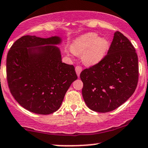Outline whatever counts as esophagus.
<instances>
[{
	"label": "esophagus",
	"mask_w": 148,
	"mask_h": 148,
	"mask_svg": "<svg viewBox=\"0 0 148 148\" xmlns=\"http://www.w3.org/2000/svg\"><path fill=\"white\" fill-rule=\"evenodd\" d=\"M75 70H76V74H77V76L79 77L80 74H81V71H82V67H81V66H76L75 67Z\"/></svg>",
	"instance_id": "1"
}]
</instances>
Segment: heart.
Wrapping results in <instances>:
<instances>
[{
	"instance_id": "heart-1",
	"label": "heart",
	"mask_w": 148,
	"mask_h": 148,
	"mask_svg": "<svg viewBox=\"0 0 148 148\" xmlns=\"http://www.w3.org/2000/svg\"><path fill=\"white\" fill-rule=\"evenodd\" d=\"M109 44L103 37H97L95 33H88L76 40L72 46L74 53H82L86 64L92 65L99 62L106 55Z\"/></svg>"
}]
</instances>
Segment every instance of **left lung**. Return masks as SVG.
Returning <instances> with one entry per match:
<instances>
[{
	"label": "left lung",
	"mask_w": 148,
	"mask_h": 148,
	"mask_svg": "<svg viewBox=\"0 0 148 148\" xmlns=\"http://www.w3.org/2000/svg\"><path fill=\"white\" fill-rule=\"evenodd\" d=\"M80 78L88 108L99 113L118 108L133 95L138 84V56L134 46L123 33L115 32L106 55L83 70Z\"/></svg>",
	"instance_id": "left-lung-1"
}]
</instances>
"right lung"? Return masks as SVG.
<instances>
[{
	"label": "right lung",
	"mask_w": 148,
	"mask_h": 148,
	"mask_svg": "<svg viewBox=\"0 0 148 148\" xmlns=\"http://www.w3.org/2000/svg\"><path fill=\"white\" fill-rule=\"evenodd\" d=\"M60 42L56 36L25 35L8 53L6 72L10 92L28 111L41 115L56 111L69 86L77 79L74 65L62 62L60 49L53 46Z\"/></svg>",
	"instance_id": "right-lung-1"
}]
</instances>
